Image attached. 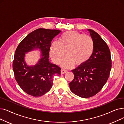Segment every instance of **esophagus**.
<instances>
[{
    "label": "esophagus",
    "mask_w": 124,
    "mask_h": 124,
    "mask_svg": "<svg viewBox=\"0 0 124 124\" xmlns=\"http://www.w3.org/2000/svg\"><path fill=\"white\" fill-rule=\"evenodd\" d=\"M67 72V70H65V69H61V74H63L64 73H65Z\"/></svg>",
    "instance_id": "1"
}]
</instances>
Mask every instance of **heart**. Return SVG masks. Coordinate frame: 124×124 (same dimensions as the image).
<instances>
[{"mask_svg": "<svg viewBox=\"0 0 124 124\" xmlns=\"http://www.w3.org/2000/svg\"><path fill=\"white\" fill-rule=\"evenodd\" d=\"M94 47L93 39L90 35L69 31L64 33L60 41H55L51 46L50 55L53 62L60 63L66 52L67 56L61 63L64 68L72 67L74 63L83 65L92 55Z\"/></svg>", "mask_w": 124, "mask_h": 124, "instance_id": "b5f03b06", "label": "heart"}]
</instances>
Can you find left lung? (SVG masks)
Wrapping results in <instances>:
<instances>
[{
	"mask_svg": "<svg viewBox=\"0 0 124 124\" xmlns=\"http://www.w3.org/2000/svg\"><path fill=\"white\" fill-rule=\"evenodd\" d=\"M94 43L89 60L72 70L74 75L69 83L71 92L82 98L97 94L108 79L111 68L110 52L106 43L94 30L88 29Z\"/></svg>",
	"mask_w": 124,
	"mask_h": 124,
	"instance_id": "8db88e82",
	"label": "left lung"
}]
</instances>
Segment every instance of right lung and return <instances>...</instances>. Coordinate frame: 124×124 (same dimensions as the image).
<instances>
[{"label":"right lung","mask_w":124,"mask_h":124,"mask_svg":"<svg viewBox=\"0 0 124 124\" xmlns=\"http://www.w3.org/2000/svg\"><path fill=\"white\" fill-rule=\"evenodd\" d=\"M61 31L44 28L30 33L21 41L16 50L13 63L15 78L25 93L39 97L49 91L53 84V78L60 75L61 68L49 61V52L53 39ZM39 48L42 58L34 66H28L24 61L25 53Z\"/></svg>","instance_id":"add662e5"}]
</instances>
